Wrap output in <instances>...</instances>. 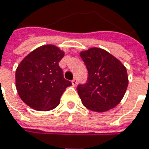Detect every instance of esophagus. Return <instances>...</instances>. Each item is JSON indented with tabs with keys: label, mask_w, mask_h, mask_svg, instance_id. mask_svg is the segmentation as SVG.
Segmentation results:
<instances>
[{
	"label": "esophagus",
	"mask_w": 149,
	"mask_h": 149,
	"mask_svg": "<svg viewBox=\"0 0 149 149\" xmlns=\"http://www.w3.org/2000/svg\"><path fill=\"white\" fill-rule=\"evenodd\" d=\"M72 85H73V86H76V85H77V78L72 79Z\"/></svg>",
	"instance_id": "1"
}]
</instances>
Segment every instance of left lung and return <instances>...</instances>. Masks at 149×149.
Wrapping results in <instances>:
<instances>
[{
    "label": "left lung",
    "mask_w": 149,
    "mask_h": 149,
    "mask_svg": "<svg viewBox=\"0 0 149 149\" xmlns=\"http://www.w3.org/2000/svg\"><path fill=\"white\" fill-rule=\"evenodd\" d=\"M80 57L88 70L86 83L77 87L83 104L96 112L115 108L128 87L125 66L110 53L97 47L81 52Z\"/></svg>",
    "instance_id": "left-lung-1"
}]
</instances>
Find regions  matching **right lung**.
<instances>
[{"mask_svg": "<svg viewBox=\"0 0 149 149\" xmlns=\"http://www.w3.org/2000/svg\"><path fill=\"white\" fill-rule=\"evenodd\" d=\"M65 53L53 45H45L30 52L19 63L15 84L21 100L33 109L56 108L72 82L65 79L58 63Z\"/></svg>", "mask_w": 149, "mask_h": 149, "instance_id": "add662e5", "label": "right lung"}]
</instances>
